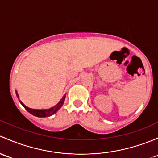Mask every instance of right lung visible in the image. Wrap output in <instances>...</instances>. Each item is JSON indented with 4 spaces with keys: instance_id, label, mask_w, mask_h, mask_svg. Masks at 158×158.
Wrapping results in <instances>:
<instances>
[{
    "instance_id": "obj_1",
    "label": "right lung",
    "mask_w": 158,
    "mask_h": 158,
    "mask_svg": "<svg viewBox=\"0 0 158 158\" xmlns=\"http://www.w3.org/2000/svg\"><path fill=\"white\" fill-rule=\"evenodd\" d=\"M16 94H17V97H19L18 94H17V91H16ZM65 96L66 94L63 97V98L60 100L59 103L57 104L56 106H55L52 107V108L48 109V110H33V109H30L26 106L24 105V104L21 101L19 102H20V103L22 104L24 108H25L26 110H27V111H28L30 113H31L32 115H35V116H37V117H47V116H50V115L55 114V113H56L60 108H61V106H62L63 103H64V99H65Z\"/></svg>"
}]
</instances>
